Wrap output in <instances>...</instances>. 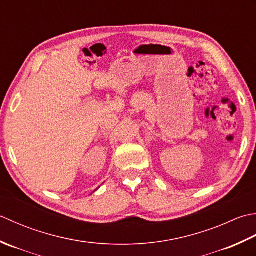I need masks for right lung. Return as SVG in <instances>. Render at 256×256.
<instances>
[{"mask_svg":"<svg viewBox=\"0 0 256 256\" xmlns=\"http://www.w3.org/2000/svg\"><path fill=\"white\" fill-rule=\"evenodd\" d=\"M95 191H96V190H95Z\"/></svg>","mask_w":256,"mask_h":256,"instance_id":"add662e5","label":"right lung"}]
</instances>
